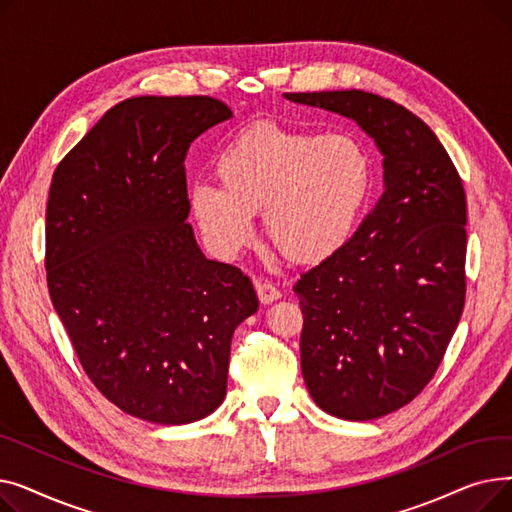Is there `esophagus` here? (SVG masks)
I'll use <instances>...</instances> for the list:
<instances>
[{"label":"esophagus","mask_w":512,"mask_h":512,"mask_svg":"<svg viewBox=\"0 0 512 512\" xmlns=\"http://www.w3.org/2000/svg\"><path fill=\"white\" fill-rule=\"evenodd\" d=\"M255 290H257V297H259V301L263 305H270V303H274V301H278L282 297V292L274 284L265 282V280H257L255 282Z\"/></svg>","instance_id":"esophagus-1"}]
</instances>
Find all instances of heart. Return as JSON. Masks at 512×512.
<instances>
[{"label":"heart","instance_id":"heart-1","mask_svg":"<svg viewBox=\"0 0 512 512\" xmlns=\"http://www.w3.org/2000/svg\"><path fill=\"white\" fill-rule=\"evenodd\" d=\"M220 184L188 191L193 218L220 257H234L265 234L288 259L317 263L351 238L367 201L373 168L367 149L348 134H311L278 124L245 130L215 161Z\"/></svg>","mask_w":512,"mask_h":512}]
</instances>
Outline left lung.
<instances>
[{
  "label": "left lung",
  "mask_w": 512,
  "mask_h": 512,
  "mask_svg": "<svg viewBox=\"0 0 512 512\" xmlns=\"http://www.w3.org/2000/svg\"><path fill=\"white\" fill-rule=\"evenodd\" d=\"M355 120L384 155V193L359 230L294 284L301 369L319 409L384 417L434 378L465 307L467 199L452 159L407 107L365 91L286 93Z\"/></svg>",
  "instance_id": "obj_1"
}]
</instances>
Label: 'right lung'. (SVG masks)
I'll list each match as a JSON object with an SVG mask.
<instances>
[{
	"instance_id": "right-lung-1",
	"label": "right lung",
	"mask_w": 512,
	"mask_h": 512,
	"mask_svg": "<svg viewBox=\"0 0 512 512\" xmlns=\"http://www.w3.org/2000/svg\"><path fill=\"white\" fill-rule=\"evenodd\" d=\"M230 118L226 103L203 95L126 99L51 178L53 309L95 388L159 425L222 405L232 334L259 309L251 280L207 259L186 224V151Z\"/></svg>"
}]
</instances>
